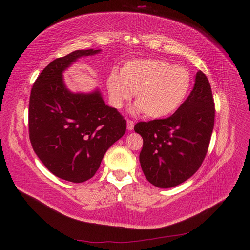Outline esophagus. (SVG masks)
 Returning a JSON list of instances; mask_svg holds the SVG:
<instances>
[{
    "label": "esophagus",
    "mask_w": 250,
    "mask_h": 250,
    "mask_svg": "<svg viewBox=\"0 0 250 250\" xmlns=\"http://www.w3.org/2000/svg\"><path fill=\"white\" fill-rule=\"evenodd\" d=\"M134 127V122L132 120H127V129L128 130H132Z\"/></svg>",
    "instance_id": "esophagus-1"
}]
</instances>
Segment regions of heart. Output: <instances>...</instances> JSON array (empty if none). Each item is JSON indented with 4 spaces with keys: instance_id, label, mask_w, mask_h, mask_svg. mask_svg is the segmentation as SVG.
<instances>
[{
    "instance_id": "obj_1",
    "label": "heart",
    "mask_w": 250,
    "mask_h": 250,
    "mask_svg": "<svg viewBox=\"0 0 250 250\" xmlns=\"http://www.w3.org/2000/svg\"><path fill=\"white\" fill-rule=\"evenodd\" d=\"M191 87L190 73L185 66L163 59H137L127 62L121 74L111 72L107 89L113 106L121 108L135 94V110L152 119L175 111Z\"/></svg>"
}]
</instances>
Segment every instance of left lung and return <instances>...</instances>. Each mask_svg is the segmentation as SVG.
Listing matches in <instances>:
<instances>
[{
  "instance_id": "left-lung-1",
  "label": "left lung",
  "mask_w": 250,
  "mask_h": 250,
  "mask_svg": "<svg viewBox=\"0 0 250 250\" xmlns=\"http://www.w3.org/2000/svg\"><path fill=\"white\" fill-rule=\"evenodd\" d=\"M214 122L210 84L199 71L191 94L172 116L134 126L144 141L140 163L149 183L167 188L194 175L208 153Z\"/></svg>"
}]
</instances>
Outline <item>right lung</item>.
<instances>
[{"instance_id": "add662e5", "label": "right lung", "mask_w": 250, "mask_h": 250, "mask_svg": "<svg viewBox=\"0 0 250 250\" xmlns=\"http://www.w3.org/2000/svg\"><path fill=\"white\" fill-rule=\"evenodd\" d=\"M100 50H77L53 60L30 94L29 139L35 154L55 176L83 183L99 169L107 149L123 137L126 120L105 105L99 92L72 94L62 72L77 58Z\"/></svg>"}]
</instances>
